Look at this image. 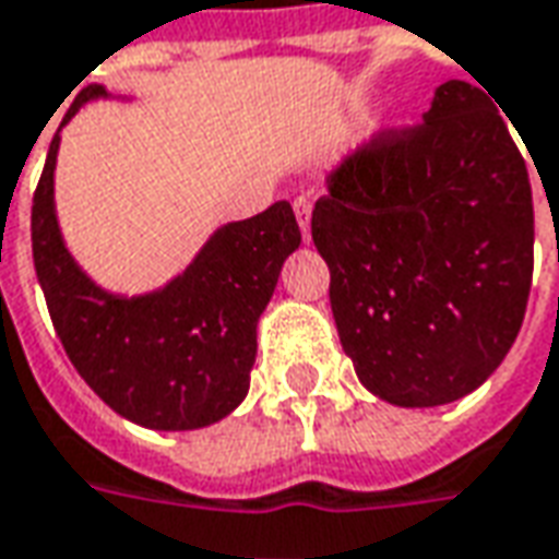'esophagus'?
Listing matches in <instances>:
<instances>
[{"instance_id":"obj_1","label":"esophagus","mask_w":559,"mask_h":559,"mask_svg":"<svg viewBox=\"0 0 559 559\" xmlns=\"http://www.w3.org/2000/svg\"><path fill=\"white\" fill-rule=\"evenodd\" d=\"M293 212H296V221H299V229L308 239L311 233V197H296L293 199Z\"/></svg>"}]
</instances>
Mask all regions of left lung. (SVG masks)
I'll return each instance as SVG.
<instances>
[{"mask_svg": "<svg viewBox=\"0 0 559 559\" xmlns=\"http://www.w3.org/2000/svg\"><path fill=\"white\" fill-rule=\"evenodd\" d=\"M311 239L342 347L362 388L393 405L466 396L521 333L533 190L509 123L469 81L442 84L420 123L345 157Z\"/></svg>", "mask_w": 559, "mask_h": 559, "instance_id": "8db88e82", "label": "left lung"}]
</instances>
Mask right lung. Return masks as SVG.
<instances>
[{"instance_id": "obj_1", "label": "right lung", "mask_w": 559, "mask_h": 559, "mask_svg": "<svg viewBox=\"0 0 559 559\" xmlns=\"http://www.w3.org/2000/svg\"><path fill=\"white\" fill-rule=\"evenodd\" d=\"M103 87H84L62 123ZM50 142L33 197V260L53 330L78 374L117 415L147 429H199L226 417L251 388L257 320L302 233L290 202L221 226L185 275L163 290L115 296L66 251L53 212Z\"/></svg>"}]
</instances>
